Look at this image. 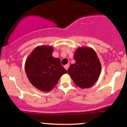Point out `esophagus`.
<instances>
[{"label": "esophagus", "instance_id": "esophagus-1", "mask_svg": "<svg viewBox=\"0 0 127 127\" xmlns=\"http://www.w3.org/2000/svg\"><path fill=\"white\" fill-rule=\"evenodd\" d=\"M64 68H65V69L66 70H68V67H69V64H66V65H65L64 66Z\"/></svg>", "mask_w": 127, "mask_h": 127}]
</instances>
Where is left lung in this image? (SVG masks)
I'll use <instances>...</instances> for the list:
<instances>
[{
  "mask_svg": "<svg viewBox=\"0 0 127 127\" xmlns=\"http://www.w3.org/2000/svg\"><path fill=\"white\" fill-rule=\"evenodd\" d=\"M76 63L68 69L73 81L81 88H89L97 82L101 72V64L91 48L79 47L74 55Z\"/></svg>",
  "mask_w": 127,
  "mask_h": 127,
  "instance_id": "obj_1",
  "label": "left lung"
}]
</instances>
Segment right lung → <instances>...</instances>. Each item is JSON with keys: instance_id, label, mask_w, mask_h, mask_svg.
<instances>
[{"instance_id": "right-lung-1", "label": "right lung", "mask_w": 127, "mask_h": 127, "mask_svg": "<svg viewBox=\"0 0 127 127\" xmlns=\"http://www.w3.org/2000/svg\"><path fill=\"white\" fill-rule=\"evenodd\" d=\"M52 46H39L27 57L25 63L26 75L30 83L43 92H48L57 84L67 70L59 58L52 57Z\"/></svg>"}]
</instances>
